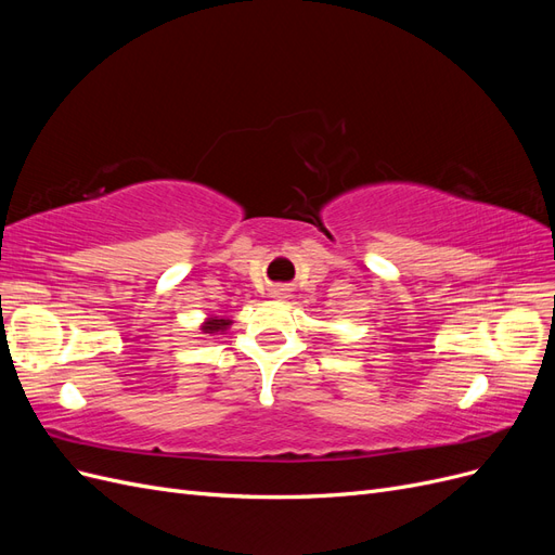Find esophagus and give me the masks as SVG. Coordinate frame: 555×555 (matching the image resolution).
Masks as SVG:
<instances>
[{"instance_id":"esophagus-1","label":"esophagus","mask_w":555,"mask_h":555,"mask_svg":"<svg viewBox=\"0 0 555 555\" xmlns=\"http://www.w3.org/2000/svg\"><path fill=\"white\" fill-rule=\"evenodd\" d=\"M271 294H273L275 298H284V296H287V289H284V287H275Z\"/></svg>"}]
</instances>
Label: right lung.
<instances>
[{
  "instance_id": "right-lung-1",
  "label": "right lung",
  "mask_w": 555,
  "mask_h": 555,
  "mask_svg": "<svg viewBox=\"0 0 555 555\" xmlns=\"http://www.w3.org/2000/svg\"><path fill=\"white\" fill-rule=\"evenodd\" d=\"M229 326H231L229 319H217V317H210L208 322H206L204 326H201V328H204V333H217V331H227Z\"/></svg>"
}]
</instances>
